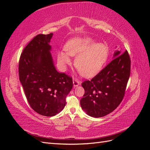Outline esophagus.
<instances>
[{
	"label": "esophagus",
	"mask_w": 150,
	"mask_h": 150,
	"mask_svg": "<svg viewBox=\"0 0 150 150\" xmlns=\"http://www.w3.org/2000/svg\"><path fill=\"white\" fill-rule=\"evenodd\" d=\"M81 81H79L78 79L76 78H73V85L74 87H76V86H78L79 85L81 84Z\"/></svg>",
	"instance_id": "1"
}]
</instances>
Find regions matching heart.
Wrapping results in <instances>:
<instances>
[{"instance_id":"obj_1","label":"heart","mask_w":150,"mask_h":150,"mask_svg":"<svg viewBox=\"0 0 150 150\" xmlns=\"http://www.w3.org/2000/svg\"><path fill=\"white\" fill-rule=\"evenodd\" d=\"M66 52L58 53L57 59L62 65L71 64V56L78 57L75 67L86 78H91L101 71L108 57V49L103 43H96L91 38H75L65 46ZM68 55H67V54Z\"/></svg>"}]
</instances>
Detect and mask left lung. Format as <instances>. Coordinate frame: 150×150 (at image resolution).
I'll return each instance as SVG.
<instances>
[{
  "mask_svg": "<svg viewBox=\"0 0 150 150\" xmlns=\"http://www.w3.org/2000/svg\"><path fill=\"white\" fill-rule=\"evenodd\" d=\"M113 59L91 81L82 83L85 93L80 100L86 114L94 117L106 116L120 105L130 76L128 51H116Z\"/></svg>",
  "mask_w": 150,
  "mask_h": 150,
  "instance_id": "obj_1",
  "label": "left lung"
}]
</instances>
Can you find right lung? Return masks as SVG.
I'll use <instances>...</instances> for the list:
<instances>
[{
	"label": "right lung",
	"mask_w": 150,
	"mask_h": 150,
	"mask_svg": "<svg viewBox=\"0 0 150 150\" xmlns=\"http://www.w3.org/2000/svg\"><path fill=\"white\" fill-rule=\"evenodd\" d=\"M52 33L38 34L27 45L19 63V80L30 107L38 114L53 116L66 105L72 77L57 71L50 52Z\"/></svg>",
	"instance_id": "1"
}]
</instances>
